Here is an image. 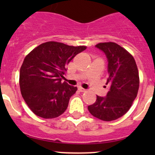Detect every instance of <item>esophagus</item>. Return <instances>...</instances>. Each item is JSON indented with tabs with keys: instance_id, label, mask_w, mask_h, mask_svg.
I'll use <instances>...</instances> for the list:
<instances>
[{
	"instance_id": "obj_1",
	"label": "esophagus",
	"mask_w": 155,
	"mask_h": 155,
	"mask_svg": "<svg viewBox=\"0 0 155 155\" xmlns=\"http://www.w3.org/2000/svg\"><path fill=\"white\" fill-rule=\"evenodd\" d=\"M78 90H79V91H81V92H85V91H86V90L84 89V88H83V87H79Z\"/></svg>"
}]
</instances>
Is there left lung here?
I'll list each match as a JSON object with an SVG mask.
<instances>
[{
    "label": "left lung",
    "instance_id": "1",
    "mask_svg": "<svg viewBox=\"0 0 155 155\" xmlns=\"http://www.w3.org/2000/svg\"><path fill=\"white\" fill-rule=\"evenodd\" d=\"M95 47L102 50L108 61L105 97L97 95L94 104L87 106L92 116L103 121L119 119L127 113L139 89V73L135 60L125 49L115 42H102Z\"/></svg>",
    "mask_w": 155,
    "mask_h": 155
}]
</instances>
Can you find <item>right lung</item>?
Wrapping results in <instances>:
<instances>
[{
    "label": "right lung",
    "instance_id": "1",
    "mask_svg": "<svg viewBox=\"0 0 155 155\" xmlns=\"http://www.w3.org/2000/svg\"><path fill=\"white\" fill-rule=\"evenodd\" d=\"M86 46H71L57 42L39 45L25 57L20 69L21 95L29 109L44 119L65 112L77 87L62 83L67 65Z\"/></svg>",
    "mask_w": 155,
    "mask_h": 155
}]
</instances>
